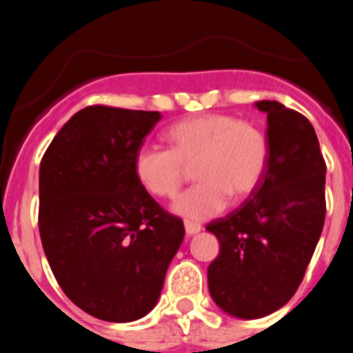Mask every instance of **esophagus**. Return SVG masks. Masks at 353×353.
<instances>
[{
    "label": "esophagus",
    "mask_w": 353,
    "mask_h": 353,
    "mask_svg": "<svg viewBox=\"0 0 353 353\" xmlns=\"http://www.w3.org/2000/svg\"><path fill=\"white\" fill-rule=\"evenodd\" d=\"M183 226H185V235L187 236H192V235H196V233L201 232V226H199L198 223H191V221H185V224H183Z\"/></svg>",
    "instance_id": "esophagus-1"
}]
</instances>
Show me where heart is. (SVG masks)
<instances>
[{"label": "heart", "instance_id": "b5f03b06", "mask_svg": "<svg viewBox=\"0 0 353 353\" xmlns=\"http://www.w3.org/2000/svg\"><path fill=\"white\" fill-rule=\"evenodd\" d=\"M170 150L141 146L134 155V173L143 189L157 198H174L194 166L192 189L173 203L187 219L221 214L230 198L244 199L256 191L269 162V141L252 121L232 114L205 113L183 118L168 129Z\"/></svg>", "mask_w": 353, "mask_h": 353}]
</instances>
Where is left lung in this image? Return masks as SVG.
<instances>
[{"instance_id":"1","label":"left lung","mask_w":353,"mask_h":353,"mask_svg":"<svg viewBox=\"0 0 353 353\" xmlns=\"http://www.w3.org/2000/svg\"><path fill=\"white\" fill-rule=\"evenodd\" d=\"M267 113L269 162L260 185L236 210L207 226L219 240L208 290L224 313L261 318L297 292L325 221V161L305 117L277 101Z\"/></svg>"}]
</instances>
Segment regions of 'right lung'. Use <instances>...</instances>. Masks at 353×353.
Segmentation results:
<instances>
[{
    "label": "right lung",
    "instance_id": "1",
    "mask_svg": "<svg viewBox=\"0 0 353 353\" xmlns=\"http://www.w3.org/2000/svg\"><path fill=\"white\" fill-rule=\"evenodd\" d=\"M161 118L90 105L61 127L40 162L43 252L65 295L105 322L154 310L185 233L134 173V155Z\"/></svg>",
    "mask_w": 353,
    "mask_h": 353
}]
</instances>
